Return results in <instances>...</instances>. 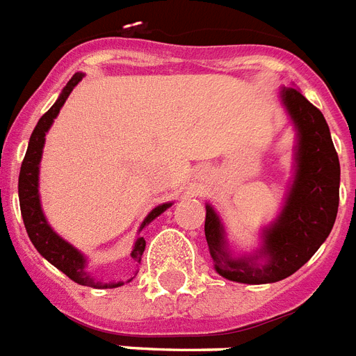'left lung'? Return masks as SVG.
Instances as JSON below:
<instances>
[{
  "label": "left lung",
  "mask_w": 356,
  "mask_h": 356,
  "mask_svg": "<svg viewBox=\"0 0 356 356\" xmlns=\"http://www.w3.org/2000/svg\"><path fill=\"white\" fill-rule=\"evenodd\" d=\"M282 100L298 130L297 173L280 216L265 229L259 256L232 257L224 227L207 205L205 238L216 273L241 284H273L297 273L329 237L340 203V160L323 113L295 88ZM265 255V264L257 259Z\"/></svg>",
  "instance_id": "left-lung-1"
}]
</instances>
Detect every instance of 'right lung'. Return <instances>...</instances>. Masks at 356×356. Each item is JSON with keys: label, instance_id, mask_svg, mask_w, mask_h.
I'll return each instance as SVG.
<instances>
[{"label": "right lung", "instance_id": "add662e5", "mask_svg": "<svg viewBox=\"0 0 356 356\" xmlns=\"http://www.w3.org/2000/svg\"><path fill=\"white\" fill-rule=\"evenodd\" d=\"M83 78L81 72H76L69 80V83L65 86L63 93L56 100V104L51 106L50 110L39 119V123L35 127L33 134L29 138V145H27L26 156L22 162L20 168V177H18V197H20V211L22 218H24V226L26 232L31 238L33 246L39 250L42 257H46L48 261L58 267L61 273L69 276L70 280L80 284V286H89V287H119L123 284H100V282L93 280L91 276L86 273V257L81 256L80 252L72 248L67 241L59 237L58 233L54 232L48 222H46L42 209H40V200H39V162L42 156V147H44V136L50 129V124L54 123V119L61 110V106L65 104V100L69 99V95L72 93V89L78 86V81ZM172 203H164L154 207L151 213L147 214V218L143 220L142 227L154 220L159 214H162L170 207ZM145 250V238L140 237L136 241L134 250H132V259L134 261H142V254Z\"/></svg>", "mask_w": 356, "mask_h": 356}]
</instances>
